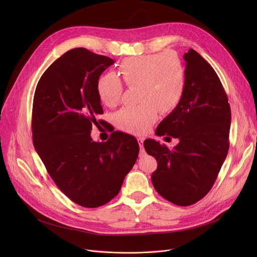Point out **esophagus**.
<instances>
[{
	"instance_id": "34e87169",
	"label": "esophagus",
	"mask_w": 257,
	"mask_h": 257,
	"mask_svg": "<svg viewBox=\"0 0 257 257\" xmlns=\"http://www.w3.org/2000/svg\"><path fill=\"white\" fill-rule=\"evenodd\" d=\"M143 138H137V141H138V144H139V146H140V150H142V146H143Z\"/></svg>"
}]
</instances>
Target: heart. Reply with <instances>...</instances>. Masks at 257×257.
<instances>
[{"instance_id": "heart-1", "label": "heart", "mask_w": 257, "mask_h": 257, "mask_svg": "<svg viewBox=\"0 0 257 257\" xmlns=\"http://www.w3.org/2000/svg\"><path fill=\"white\" fill-rule=\"evenodd\" d=\"M118 74L129 87L136 86L135 105L122 107L115 115L117 126L141 134L156 121L158 112L169 114L178 106L186 86L185 68L173 52L130 58L119 65ZM122 80L113 73L99 77L96 91L107 106L117 105L123 95Z\"/></svg>"}]
</instances>
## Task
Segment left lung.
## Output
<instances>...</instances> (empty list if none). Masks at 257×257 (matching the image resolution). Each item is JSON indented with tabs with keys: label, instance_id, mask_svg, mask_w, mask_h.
Wrapping results in <instances>:
<instances>
[{
	"label": "left lung",
	"instance_id": "8db88e82",
	"mask_svg": "<svg viewBox=\"0 0 257 257\" xmlns=\"http://www.w3.org/2000/svg\"><path fill=\"white\" fill-rule=\"evenodd\" d=\"M185 60L186 86L181 101L158 126L156 134L179 139L173 150L154 139L143 142L158 169L152 182L170 202L188 206L213 186L229 151L231 107L213 68L194 50Z\"/></svg>",
	"mask_w": 257,
	"mask_h": 257
}]
</instances>
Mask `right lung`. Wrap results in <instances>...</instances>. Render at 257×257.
I'll list each match as a JSON object with an SVG mask.
<instances>
[{
    "label": "right lung",
    "instance_id": "1",
    "mask_svg": "<svg viewBox=\"0 0 257 257\" xmlns=\"http://www.w3.org/2000/svg\"><path fill=\"white\" fill-rule=\"evenodd\" d=\"M114 63L83 48L68 51L46 70L33 97L34 149L58 188L88 208L107 203L120 192L139 154L132 135L114 131L105 142L90 136L103 113L96 83Z\"/></svg>",
    "mask_w": 257,
    "mask_h": 257
}]
</instances>
